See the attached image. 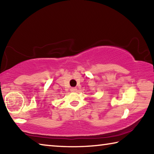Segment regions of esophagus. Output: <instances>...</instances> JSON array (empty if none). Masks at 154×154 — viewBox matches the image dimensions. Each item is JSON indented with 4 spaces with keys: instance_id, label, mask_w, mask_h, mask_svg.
Instances as JSON below:
<instances>
[{
    "instance_id": "1",
    "label": "esophagus",
    "mask_w": 154,
    "mask_h": 154,
    "mask_svg": "<svg viewBox=\"0 0 154 154\" xmlns=\"http://www.w3.org/2000/svg\"><path fill=\"white\" fill-rule=\"evenodd\" d=\"M76 90H77V88H71V92H75Z\"/></svg>"
}]
</instances>
